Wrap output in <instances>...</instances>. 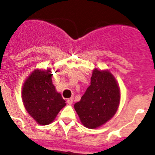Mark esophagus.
Here are the masks:
<instances>
[{
	"label": "esophagus",
	"instance_id": "1",
	"mask_svg": "<svg viewBox=\"0 0 155 155\" xmlns=\"http://www.w3.org/2000/svg\"><path fill=\"white\" fill-rule=\"evenodd\" d=\"M73 101H74L73 98H68V101H67V102H68V105H72V103H73Z\"/></svg>",
	"mask_w": 155,
	"mask_h": 155
}]
</instances>
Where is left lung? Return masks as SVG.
I'll return each instance as SVG.
<instances>
[{
  "mask_svg": "<svg viewBox=\"0 0 155 155\" xmlns=\"http://www.w3.org/2000/svg\"><path fill=\"white\" fill-rule=\"evenodd\" d=\"M120 99L117 82L108 71L94 69L91 84L74 109L83 125L94 129L105 124L116 113Z\"/></svg>",
  "mask_w": 155,
  "mask_h": 155,
  "instance_id": "left-lung-1",
  "label": "left lung"
}]
</instances>
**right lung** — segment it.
<instances>
[{"label":"right lung","instance_id":"add662e5","mask_svg":"<svg viewBox=\"0 0 155 155\" xmlns=\"http://www.w3.org/2000/svg\"><path fill=\"white\" fill-rule=\"evenodd\" d=\"M50 70H35L25 82L22 99L28 114L40 125H48L66 105L52 83Z\"/></svg>","mask_w":155,"mask_h":155}]
</instances>
